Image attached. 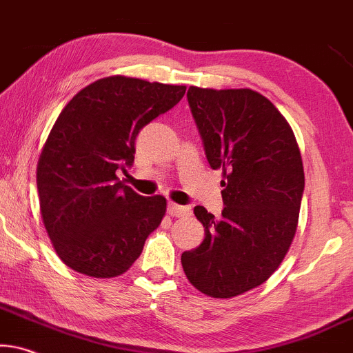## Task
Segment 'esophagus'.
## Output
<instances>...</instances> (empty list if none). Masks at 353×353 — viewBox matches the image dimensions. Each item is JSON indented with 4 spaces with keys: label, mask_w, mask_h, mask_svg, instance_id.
I'll return each instance as SVG.
<instances>
[{
    "label": "esophagus",
    "mask_w": 353,
    "mask_h": 353,
    "mask_svg": "<svg viewBox=\"0 0 353 353\" xmlns=\"http://www.w3.org/2000/svg\"><path fill=\"white\" fill-rule=\"evenodd\" d=\"M168 213L171 216H185L190 213L189 207H184V205H177V203H169L168 205Z\"/></svg>",
    "instance_id": "1"
}]
</instances>
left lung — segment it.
<instances>
[{"label":"left lung","instance_id":"8db88e82","mask_svg":"<svg viewBox=\"0 0 353 353\" xmlns=\"http://www.w3.org/2000/svg\"><path fill=\"white\" fill-rule=\"evenodd\" d=\"M212 169H221L225 208L216 220L194 208L205 228L199 248L182 252L189 282L213 298L264 283L282 264L296 233L305 172L292 127L252 89L187 91Z\"/></svg>","mask_w":353,"mask_h":353}]
</instances>
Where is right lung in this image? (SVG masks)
I'll return each instance as SVG.
<instances>
[{"mask_svg":"<svg viewBox=\"0 0 353 353\" xmlns=\"http://www.w3.org/2000/svg\"><path fill=\"white\" fill-rule=\"evenodd\" d=\"M185 86L109 77L89 84L58 115L37 164L43 226L58 257L79 274L110 279L130 269L166 213L117 177L135 159L145 125L168 112Z\"/></svg>","mask_w":353,"mask_h":353,"instance_id":"add662e5","label":"right lung"}]
</instances>
